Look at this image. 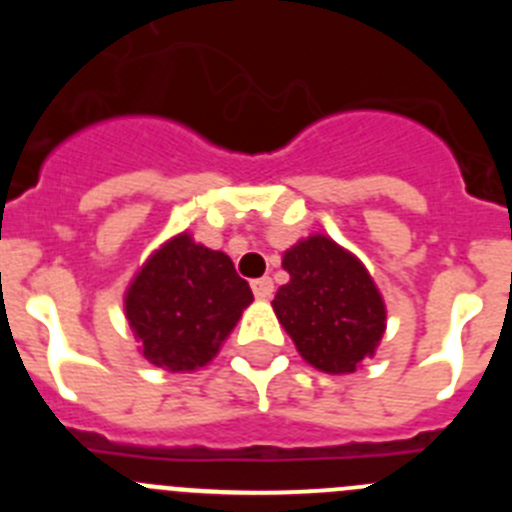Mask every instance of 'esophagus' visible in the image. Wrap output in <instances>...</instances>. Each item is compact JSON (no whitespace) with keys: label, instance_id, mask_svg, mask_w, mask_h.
I'll return each instance as SVG.
<instances>
[{"label":"esophagus","instance_id":"esophagus-1","mask_svg":"<svg viewBox=\"0 0 512 512\" xmlns=\"http://www.w3.org/2000/svg\"><path fill=\"white\" fill-rule=\"evenodd\" d=\"M251 289H253V295L259 297V300H269V297L274 295V282H271L269 277L253 279V282H251Z\"/></svg>","mask_w":512,"mask_h":512}]
</instances>
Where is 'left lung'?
Here are the masks:
<instances>
[{
	"label": "left lung",
	"instance_id": "left-lung-1",
	"mask_svg": "<svg viewBox=\"0 0 512 512\" xmlns=\"http://www.w3.org/2000/svg\"><path fill=\"white\" fill-rule=\"evenodd\" d=\"M282 266L289 282L271 305L302 359L328 374L356 372L374 356L387 320L369 271L325 235L289 248Z\"/></svg>",
	"mask_w": 512,
	"mask_h": 512
}]
</instances>
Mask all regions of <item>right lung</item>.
I'll use <instances>...</instances> for the list:
<instances>
[{"instance_id": "add662e5", "label": "right lung", "mask_w": 512, "mask_h": 512, "mask_svg": "<svg viewBox=\"0 0 512 512\" xmlns=\"http://www.w3.org/2000/svg\"><path fill=\"white\" fill-rule=\"evenodd\" d=\"M253 295L223 251L176 235L138 271L125 315L140 351L169 372H192L220 351Z\"/></svg>"}]
</instances>
